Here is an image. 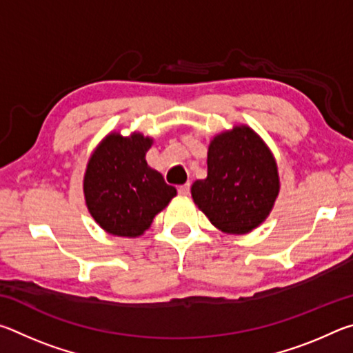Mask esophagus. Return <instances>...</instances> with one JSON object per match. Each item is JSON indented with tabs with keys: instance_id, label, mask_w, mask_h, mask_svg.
<instances>
[{
	"instance_id": "34e87169",
	"label": "esophagus",
	"mask_w": 353,
	"mask_h": 353,
	"mask_svg": "<svg viewBox=\"0 0 353 353\" xmlns=\"http://www.w3.org/2000/svg\"><path fill=\"white\" fill-rule=\"evenodd\" d=\"M179 194L181 196H188L190 194V183H185V185H181V187L177 188Z\"/></svg>"
}]
</instances>
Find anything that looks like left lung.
Segmentation results:
<instances>
[{
  "label": "left lung",
  "instance_id": "left-lung-1",
  "mask_svg": "<svg viewBox=\"0 0 353 353\" xmlns=\"http://www.w3.org/2000/svg\"><path fill=\"white\" fill-rule=\"evenodd\" d=\"M279 191L276 157L246 124L213 137L207 151V177L191 185L199 210L230 235L249 234L265 223Z\"/></svg>",
  "mask_w": 353,
  "mask_h": 353
}]
</instances>
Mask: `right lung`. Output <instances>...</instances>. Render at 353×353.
Instances as JSON below:
<instances>
[{"mask_svg":"<svg viewBox=\"0 0 353 353\" xmlns=\"http://www.w3.org/2000/svg\"><path fill=\"white\" fill-rule=\"evenodd\" d=\"M154 139L141 132L107 134L93 149L83 174V198L101 229L115 236L137 238L151 227L177 194L146 162Z\"/></svg>","mask_w":353,"mask_h":353,"instance_id":"obj_1","label":"right lung"}]
</instances>
